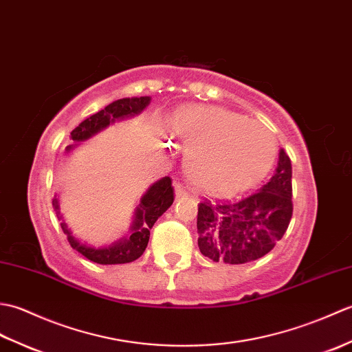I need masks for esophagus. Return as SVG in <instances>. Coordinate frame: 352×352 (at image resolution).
Returning a JSON list of instances; mask_svg holds the SVG:
<instances>
[{
	"label": "esophagus",
	"instance_id": "obj_1",
	"mask_svg": "<svg viewBox=\"0 0 352 352\" xmlns=\"http://www.w3.org/2000/svg\"><path fill=\"white\" fill-rule=\"evenodd\" d=\"M186 195H188V190H186V188H183L182 184H177V188H175V198L180 199V198H183V197H186Z\"/></svg>",
	"mask_w": 352,
	"mask_h": 352
}]
</instances>
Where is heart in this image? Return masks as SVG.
Here are the masks:
<instances>
[{
	"label": "heart",
	"instance_id": "obj_1",
	"mask_svg": "<svg viewBox=\"0 0 352 352\" xmlns=\"http://www.w3.org/2000/svg\"><path fill=\"white\" fill-rule=\"evenodd\" d=\"M170 133L189 148L186 169L190 180L218 195L258 183L272 169L278 151L275 136L265 125L221 107L180 110Z\"/></svg>",
	"mask_w": 352,
	"mask_h": 352
}]
</instances>
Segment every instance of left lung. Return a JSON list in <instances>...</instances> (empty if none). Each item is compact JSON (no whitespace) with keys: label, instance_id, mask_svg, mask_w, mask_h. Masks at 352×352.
I'll return each mask as SVG.
<instances>
[{"label":"left lung","instance_id":"1","mask_svg":"<svg viewBox=\"0 0 352 352\" xmlns=\"http://www.w3.org/2000/svg\"><path fill=\"white\" fill-rule=\"evenodd\" d=\"M292 212V163L280 149L275 174L260 190L239 201L204 199L198 204L199 251L228 265L257 260L281 241Z\"/></svg>","mask_w":352,"mask_h":352}]
</instances>
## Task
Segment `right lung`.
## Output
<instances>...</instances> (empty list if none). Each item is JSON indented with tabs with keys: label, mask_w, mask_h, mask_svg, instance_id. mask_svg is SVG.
<instances>
[{
	"label": "right lung",
	"mask_w": 352,
	"mask_h": 352,
	"mask_svg": "<svg viewBox=\"0 0 352 352\" xmlns=\"http://www.w3.org/2000/svg\"><path fill=\"white\" fill-rule=\"evenodd\" d=\"M151 98L149 96H140V98H122L109 104L107 107L100 110L98 113L89 116L85 119L78 126H76L71 131V139L74 142L86 140L95 133L101 131L102 129L116 119L129 118L140 113L144 110ZM71 149V146H68ZM174 203V188H172V180L169 177L162 178L160 182L153 184L149 190L142 197L140 204L136 210V218H134L131 231L133 234L129 239L118 242L107 248H91L80 243L76 237L72 236L69 228L66 223L62 222L63 233L68 236V242L74 250L83 254L86 258H89L94 263L98 265H121V263H130V261L138 260L142 254H144L148 241H149V230L154 226V222L160 218V216L168 210V208ZM52 207L56 208V213L58 219H62L60 212H58L57 198L52 199Z\"/></svg>",
	"instance_id": "1"
}]
</instances>
